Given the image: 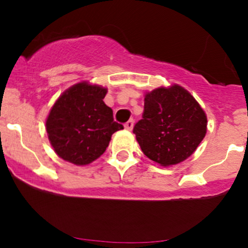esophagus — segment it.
Masks as SVG:
<instances>
[{"label":"esophagus","mask_w":248,"mask_h":248,"mask_svg":"<svg viewBox=\"0 0 248 248\" xmlns=\"http://www.w3.org/2000/svg\"><path fill=\"white\" fill-rule=\"evenodd\" d=\"M133 127H134V120H133V119H130L129 121H127L126 124H124V128H126L127 130H132Z\"/></svg>","instance_id":"esophagus-1"}]
</instances>
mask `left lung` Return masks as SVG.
<instances>
[{
  "label": "left lung",
  "instance_id": "obj_1",
  "mask_svg": "<svg viewBox=\"0 0 248 248\" xmlns=\"http://www.w3.org/2000/svg\"><path fill=\"white\" fill-rule=\"evenodd\" d=\"M207 119L196 99L178 85L144 95L142 119L133 133L148 158L163 167L186 160L206 134Z\"/></svg>",
  "mask_w": 248,
  "mask_h": 248
}]
</instances>
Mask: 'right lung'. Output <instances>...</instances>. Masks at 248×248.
Segmentation results:
<instances>
[{"label": "right lung", "mask_w": 248, "mask_h": 248, "mask_svg": "<svg viewBox=\"0 0 248 248\" xmlns=\"http://www.w3.org/2000/svg\"><path fill=\"white\" fill-rule=\"evenodd\" d=\"M106 93V88L81 81L57 99L46 119V132L62 160L90 164L105 153L113 134L124 129L104 102Z\"/></svg>", "instance_id": "add662e5"}]
</instances>
